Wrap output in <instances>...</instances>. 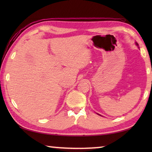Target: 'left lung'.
<instances>
[{"label":"left lung","mask_w":152,"mask_h":152,"mask_svg":"<svg viewBox=\"0 0 152 152\" xmlns=\"http://www.w3.org/2000/svg\"><path fill=\"white\" fill-rule=\"evenodd\" d=\"M136 44H137V46H138V44H137V43H136Z\"/></svg>","instance_id":"1"}]
</instances>
